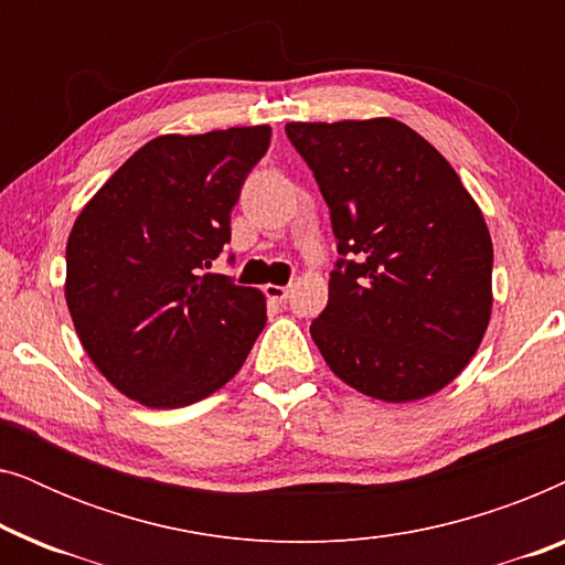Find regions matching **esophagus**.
I'll use <instances>...</instances> for the list:
<instances>
[{
    "mask_svg": "<svg viewBox=\"0 0 565 565\" xmlns=\"http://www.w3.org/2000/svg\"><path fill=\"white\" fill-rule=\"evenodd\" d=\"M265 292H267L269 300H275V303H285V300H288L290 288H288V285H267Z\"/></svg>",
    "mask_w": 565,
    "mask_h": 565,
    "instance_id": "34e87169",
    "label": "esophagus"
}]
</instances>
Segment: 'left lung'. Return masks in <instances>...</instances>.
I'll list each match as a JSON object with an SVG mask.
<instances>
[{
	"label": "left lung",
	"mask_w": 565,
	"mask_h": 565,
	"mask_svg": "<svg viewBox=\"0 0 565 565\" xmlns=\"http://www.w3.org/2000/svg\"><path fill=\"white\" fill-rule=\"evenodd\" d=\"M285 134L319 182L342 254L311 323L331 373L388 404L443 391L491 319L481 207L443 153L393 118L288 122Z\"/></svg>",
	"instance_id": "obj_1"
}]
</instances>
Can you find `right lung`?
<instances>
[{"label":"right lung","mask_w":565,"mask_h":565,"mask_svg":"<svg viewBox=\"0 0 565 565\" xmlns=\"http://www.w3.org/2000/svg\"><path fill=\"white\" fill-rule=\"evenodd\" d=\"M269 126L169 134L141 146L82 207L66 242L79 342L122 396L180 408L242 370L265 296L203 269L231 242V211Z\"/></svg>","instance_id":"add662e5"}]
</instances>
